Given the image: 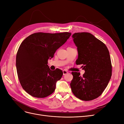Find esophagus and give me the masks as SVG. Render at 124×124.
<instances>
[{"label":"esophagus","mask_w":124,"mask_h":124,"mask_svg":"<svg viewBox=\"0 0 124 124\" xmlns=\"http://www.w3.org/2000/svg\"><path fill=\"white\" fill-rule=\"evenodd\" d=\"M62 72H63V75H65L67 73H68V71H66V70H63L62 71Z\"/></svg>","instance_id":"1"}]
</instances>
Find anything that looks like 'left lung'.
<instances>
[{
    "mask_svg": "<svg viewBox=\"0 0 124 124\" xmlns=\"http://www.w3.org/2000/svg\"><path fill=\"white\" fill-rule=\"evenodd\" d=\"M77 46V65H82L83 76L72 72L70 87L78 98L90 101L99 97L106 89L112 76L110 53L102 41L89 32H77L72 35Z\"/></svg>",
    "mask_w": 124,
    "mask_h": 124,
    "instance_id": "1",
    "label": "left lung"
}]
</instances>
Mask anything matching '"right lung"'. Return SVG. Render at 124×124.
Here are the masks:
<instances>
[{
	"label": "right lung",
	"mask_w": 124,
	"mask_h": 124,
	"mask_svg": "<svg viewBox=\"0 0 124 124\" xmlns=\"http://www.w3.org/2000/svg\"><path fill=\"white\" fill-rule=\"evenodd\" d=\"M71 35L68 32H36L22 42L16 57L17 73L22 87L30 95L44 98L54 92L63 72L59 69L51 70L48 60Z\"/></svg>",
	"instance_id": "right-lung-1"
}]
</instances>
